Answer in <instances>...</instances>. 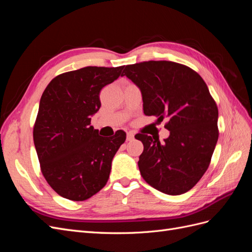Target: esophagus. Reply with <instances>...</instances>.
Here are the masks:
<instances>
[{
    "instance_id": "obj_1",
    "label": "esophagus",
    "mask_w": 252,
    "mask_h": 252,
    "mask_svg": "<svg viewBox=\"0 0 252 252\" xmlns=\"http://www.w3.org/2000/svg\"><path fill=\"white\" fill-rule=\"evenodd\" d=\"M134 138V133L132 131L127 132V141H131Z\"/></svg>"
}]
</instances>
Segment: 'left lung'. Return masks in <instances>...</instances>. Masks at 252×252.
I'll return each mask as SVG.
<instances>
[{"mask_svg":"<svg viewBox=\"0 0 252 252\" xmlns=\"http://www.w3.org/2000/svg\"><path fill=\"white\" fill-rule=\"evenodd\" d=\"M122 75L142 93L145 116L168 119L170 135L138 133L144 145L138 162L143 179L158 191L179 195L191 189L208 169L219 139L218 106L201 75L170 61L125 66Z\"/></svg>","mask_w":252,"mask_h":252,"instance_id":"8db88e82","label":"left lung"}]
</instances>
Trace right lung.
Wrapping results in <instances>:
<instances>
[{
	"label": "right lung",
	"mask_w": 252,
	"mask_h": 252,
	"mask_svg": "<svg viewBox=\"0 0 252 252\" xmlns=\"http://www.w3.org/2000/svg\"><path fill=\"white\" fill-rule=\"evenodd\" d=\"M123 68L88 66L59 74L42 94L33 142L45 180L65 199L85 201L109 179L112 158L126 133L105 139L90 126V117L101 107L102 88Z\"/></svg>",
	"instance_id": "obj_1"
}]
</instances>
